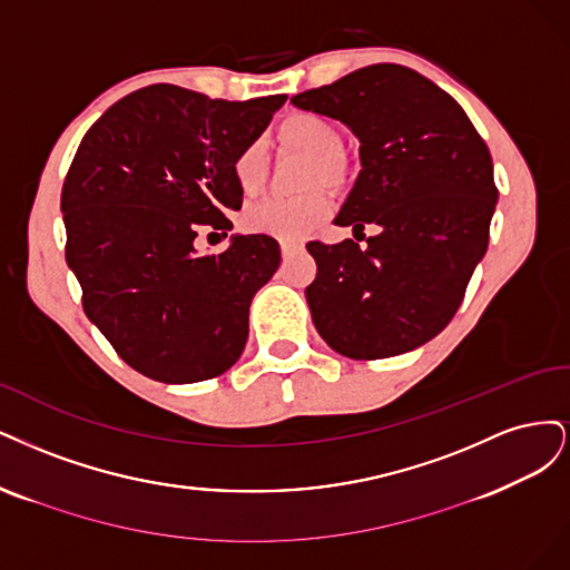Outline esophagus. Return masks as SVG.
Masks as SVG:
<instances>
[{"mask_svg":"<svg viewBox=\"0 0 570 570\" xmlns=\"http://www.w3.org/2000/svg\"><path fill=\"white\" fill-rule=\"evenodd\" d=\"M296 250H301V244H296V242H282L284 258H288V255H293Z\"/></svg>","mask_w":570,"mask_h":570,"instance_id":"esophagus-1","label":"esophagus"}]
</instances>
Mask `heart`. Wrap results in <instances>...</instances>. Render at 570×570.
Returning a JSON list of instances; mask_svg holds the SVG:
<instances>
[{"mask_svg": "<svg viewBox=\"0 0 570 570\" xmlns=\"http://www.w3.org/2000/svg\"><path fill=\"white\" fill-rule=\"evenodd\" d=\"M279 141L288 149L303 151L312 158L307 170V187H341L345 168L341 160L343 139L332 120L324 116L298 111L291 114L279 125ZM232 177L236 187L246 196L258 194L267 177L265 146L253 139L236 151L232 160ZM334 213L332 198L324 189H315L296 198H265L253 204L242 215V227L248 234H265L279 242H298Z\"/></svg>", "mask_w": 570, "mask_h": 570, "instance_id": "1", "label": "heart"}]
</instances>
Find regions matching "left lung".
<instances>
[{
    "mask_svg": "<svg viewBox=\"0 0 570 570\" xmlns=\"http://www.w3.org/2000/svg\"><path fill=\"white\" fill-rule=\"evenodd\" d=\"M360 139L362 170L334 219L360 246L309 242L317 277L305 298L320 336L353 360L410 353L462 305L498 204L483 137L445 89L397 63L360 68L291 97Z\"/></svg>",
    "mask_w": 570,
    "mask_h": 570,
    "instance_id": "obj_1",
    "label": "left lung"
}]
</instances>
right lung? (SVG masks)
<instances>
[{"label":"right lung","instance_id":"right-lung-1","mask_svg":"<svg viewBox=\"0 0 570 570\" xmlns=\"http://www.w3.org/2000/svg\"><path fill=\"white\" fill-rule=\"evenodd\" d=\"M286 101L210 99L149 85L89 127L61 191L66 263L82 309L139 374L194 383L225 374L248 338V307L282 263L265 234L198 255L200 232L232 229L244 191L232 160Z\"/></svg>","mask_w":570,"mask_h":570}]
</instances>
